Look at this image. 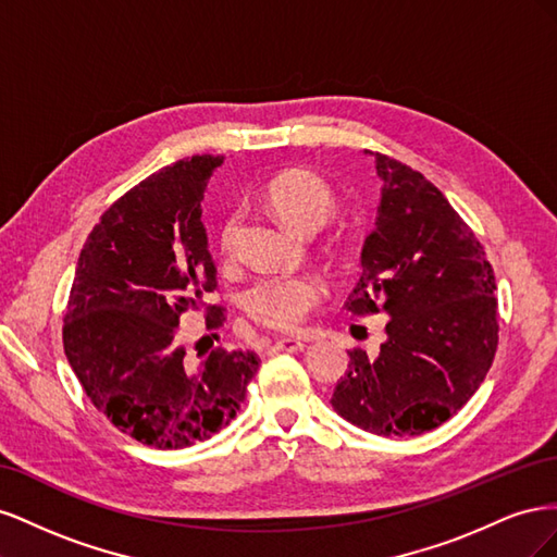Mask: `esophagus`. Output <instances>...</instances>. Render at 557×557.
<instances>
[{
  "label": "esophagus",
  "mask_w": 557,
  "mask_h": 557,
  "mask_svg": "<svg viewBox=\"0 0 557 557\" xmlns=\"http://www.w3.org/2000/svg\"><path fill=\"white\" fill-rule=\"evenodd\" d=\"M307 344L301 339H295V336H281V339L274 342L272 350H288V352H295V350H301Z\"/></svg>",
  "instance_id": "34e87169"
}]
</instances>
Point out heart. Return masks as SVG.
<instances>
[{
  "label": "heart",
  "instance_id": "heart-1",
  "mask_svg": "<svg viewBox=\"0 0 557 557\" xmlns=\"http://www.w3.org/2000/svg\"><path fill=\"white\" fill-rule=\"evenodd\" d=\"M262 199L281 221L297 232H313L336 211L332 185L309 170H285L264 185ZM239 232V213L227 211L218 225V248L232 252ZM325 283L315 274L262 276L244 295V307L256 323L295 330L323 301Z\"/></svg>",
  "mask_w": 557,
  "mask_h": 557
}]
</instances>
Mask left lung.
<instances>
[{"mask_svg":"<svg viewBox=\"0 0 557 557\" xmlns=\"http://www.w3.org/2000/svg\"><path fill=\"white\" fill-rule=\"evenodd\" d=\"M372 156L381 207L344 307L391 320L376 358L348 350L330 401L360 430L416 436L446 423L483 383L499 339L497 285L476 234L442 190L411 166Z\"/></svg>","mask_w":557,"mask_h":557,"instance_id":"obj_1","label":"left lung"}]
</instances>
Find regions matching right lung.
<instances>
[{"label":"right lung","mask_w":557,"mask_h":557,"mask_svg":"<svg viewBox=\"0 0 557 557\" xmlns=\"http://www.w3.org/2000/svg\"><path fill=\"white\" fill-rule=\"evenodd\" d=\"M223 156H193L134 185L102 213L78 256L62 344L109 423L160 450L207 442L237 416L260 358L213 348L190 360L176 330L218 288L201 199Z\"/></svg>","instance_id":"obj_1"}]
</instances>
